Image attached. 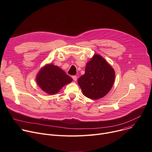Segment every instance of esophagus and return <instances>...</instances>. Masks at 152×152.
<instances>
[{
	"label": "esophagus",
	"mask_w": 152,
	"mask_h": 152,
	"mask_svg": "<svg viewBox=\"0 0 152 152\" xmlns=\"http://www.w3.org/2000/svg\"><path fill=\"white\" fill-rule=\"evenodd\" d=\"M72 78H73V80H75V81H76L77 80V76H73Z\"/></svg>",
	"instance_id": "1"
}]
</instances>
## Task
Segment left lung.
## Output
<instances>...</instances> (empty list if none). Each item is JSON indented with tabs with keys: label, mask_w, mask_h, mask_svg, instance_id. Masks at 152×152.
Instances as JSON below:
<instances>
[{
	"label": "left lung",
	"mask_w": 152,
	"mask_h": 152,
	"mask_svg": "<svg viewBox=\"0 0 152 152\" xmlns=\"http://www.w3.org/2000/svg\"><path fill=\"white\" fill-rule=\"evenodd\" d=\"M115 79V72L99 55H94L86 65L85 73L77 80L83 94L97 100L110 91Z\"/></svg>",
	"instance_id": "left-lung-1"
}]
</instances>
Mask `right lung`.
<instances>
[{
  "instance_id": "obj_1",
  "label": "right lung",
  "mask_w": 152,
  "mask_h": 152,
  "mask_svg": "<svg viewBox=\"0 0 152 152\" xmlns=\"http://www.w3.org/2000/svg\"><path fill=\"white\" fill-rule=\"evenodd\" d=\"M72 78L59 67L48 64L38 73L36 80L39 87L49 94L57 93L65 85L70 83Z\"/></svg>"
}]
</instances>
